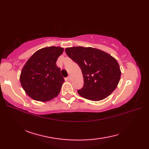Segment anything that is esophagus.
I'll use <instances>...</instances> for the list:
<instances>
[{"label":"esophagus","mask_w":149,"mask_h":149,"mask_svg":"<svg viewBox=\"0 0 149 149\" xmlns=\"http://www.w3.org/2000/svg\"><path fill=\"white\" fill-rule=\"evenodd\" d=\"M67 79H68V81H71V79H72V77H71L70 75H69V76L67 77Z\"/></svg>","instance_id":"34e87169"}]
</instances>
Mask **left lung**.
Here are the masks:
<instances>
[{
	"mask_svg": "<svg viewBox=\"0 0 149 149\" xmlns=\"http://www.w3.org/2000/svg\"><path fill=\"white\" fill-rule=\"evenodd\" d=\"M70 58L79 66L84 84L77 90L88 100L99 101L108 97L118 85L121 72L116 60L105 52L92 47H74L65 49Z\"/></svg>",
	"mask_w": 149,
	"mask_h": 149,
	"instance_id": "obj_1",
	"label": "left lung"
}]
</instances>
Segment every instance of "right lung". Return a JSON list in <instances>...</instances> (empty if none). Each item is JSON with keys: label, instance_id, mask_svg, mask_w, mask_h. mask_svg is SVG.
<instances>
[{"label": "right lung", "instance_id": "1", "mask_svg": "<svg viewBox=\"0 0 149 149\" xmlns=\"http://www.w3.org/2000/svg\"><path fill=\"white\" fill-rule=\"evenodd\" d=\"M63 52L61 47H45L34 52L25 64L20 83L33 99L46 102L59 94L65 79L56 63Z\"/></svg>", "mask_w": 149, "mask_h": 149}]
</instances>
